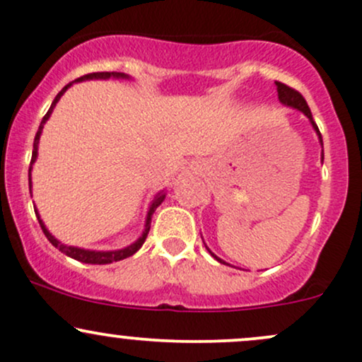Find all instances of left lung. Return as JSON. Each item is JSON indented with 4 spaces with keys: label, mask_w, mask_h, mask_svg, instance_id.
I'll return each mask as SVG.
<instances>
[{
    "label": "left lung",
    "mask_w": 362,
    "mask_h": 362,
    "mask_svg": "<svg viewBox=\"0 0 362 362\" xmlns=\"http://www.w3.org/2000/svg\"><path fill=\"white\" fill-rule=\"evenodd\" d=\"M276 86H277V97H279V100L283 102L284 105H290V107L298 109V111H302L303 114H305V116L310 119V123H312V127H314V130L317 132L319 139H321V132H319L317 124H315L314 119H312V112H310L309 105H307L305 98L302 97V93H300V91H296L295 88H291V86L284 85V83H281V81H276ZM321 144H322V139H321ZM208 251H210V250H208ZM210 253H211V251H210ZM213 257H215V255H213ZM215 258L218 262H222L218 257H215Z\"/></svg>",
    "instance_id": "left-lung-1"
}]
</instances>
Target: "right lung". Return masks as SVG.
Here are the masks:
<instances>
[{"label":"right lung","instance_id":"right-lung-1","mask_svg":"<svg viewBox=\"0 0 362 362\" xmlns=\"http://www.w3.org/2000/svg\"><path fill=\"white\" fill-rule=\"evenodd\" d=\"M93 78H97V79H107V78H128V76L123 74V72H90V74H85V76H81V78H78V79H76V81H83V79H93ZM69 86H71V83H69V85H67V86H64V88L59 91V95H57L55 100H53L52 107L48 109L47 114H45L43 121H41L40 128H37V133H36V136H34V144H33V158H30V166H33V163L36 161V156H37V142H40V135H41V130H43V124L47 123V119H48V117H50L53 107H55V104H57V102H59V98L62 97L64 91L69 88ZM29 185H30V168H29ZM163 199H165V194H158V196H156V199L152 201L149 215H147L146 230H144L142 238H140L139 241L133 243V245L128 246V248L117 250V251H88V250L72 248V246L62 245V243L57 241V239L53 238L50 232L47 230V227H45V223L41 222V218H40V215H37V211H36V210H34V211H36V216H37V220H40V226H41V229H43L45 235H47V239L52 243L53 246H55V248H59L60 251H62V253H66L67 257L74 258V260L85 262V264H98V265H104V264H112V262H119V260H123V258L132 257L133 253H136V251L140 250V246H142L144 241H146L147 234H149L152 213H154L156 208H158L159 204L163 203Z\"/></svg>","mask_w":362,"mask_h":362}]
</instances>
